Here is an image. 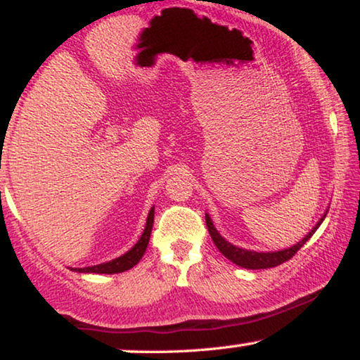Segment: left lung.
<instances>
[{
  "instance_id": "8db88e82",
  "label": "left lung",
  "mask_w": 360,
  "mask_h": 360,
  "mask_svg": "<svg viewBox=\"0 0 360 360\" xmlns=\"http://www.w3.org/2000/svg\"><path fill=\"white\" fill-rule=\"evenodd\" d=\"M329 210V208H328ZM328 211L321 216V219L318 221L316 226L309 231V233L304 236V238L300 240V243L293 244L292 248L288 249H282V250H275V252H255V250H249V249H243V248H238V245L231 244L229 240H226L223 236L218 233V229L214 228L213 221H211L210 214L206 213L205 218H206V226H208V231H210V236L211 239H213V243L216 248L219 249V252L224 255L226 259H229L231 262L239 265V267H244V269H250V270H259V269H272V267H277V265L287 262L288 259H292L295 254L298 252L300 249L303 248V244L307 243V240L311 238V236L316 233V229L321 226V223L326 218Z\"/></svg>"
}]
</instances>
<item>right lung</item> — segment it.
Wrapping results in <instances>:
<instances>
[{"instance_id":"obj_1","label":"right lung","mask_w":360,"mask_h":360,"mask_svg":"<svg viewBox=\"0 0 360 360\" xmlns=\"http://www.w3.org/2000/svg\"><path fill=\"white\" fill-rule=\"evenodd\" d=\"M152 226H154V206H152L149 214H147L146 228H144V231H142L139 240L134 244V248H131L126 254H122V255H120V257L110 260V262H103V264L91 265V267H83V269H70V270H75V272H78V274H121V272H126V270L134 267V265L142 259V255H144L147 244H149V239H150Z\"/></svg>"}]
</instances>
